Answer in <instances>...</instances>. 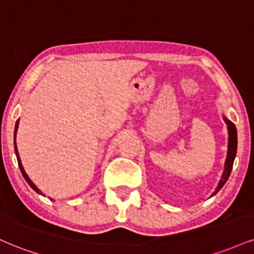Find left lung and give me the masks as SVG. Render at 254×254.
I'll return each mask as SVG.
<instances>
[{"label":"left lung","instance_id":"8db88e82","mask_svg":"<svg viewBox=\"0 0 254 254\" xmlns=\"http://www.w3.org/2000/svg\"><path fill=\"white\" fill-rule=\"evenodd\" d=\"M225 123L227 124V129H228V150H227V157H226V162H225V169L224 173H222L221 180H220L218 187L214 190V193L212 194V196L218 193V191L224 187V185L226 181L230 177V174L232 172V168H233V162L235 158V155H237V145H238V137H237V129H235V125L232 123L231 121H228L227 118L224 117Z\"/></svg>","mask_w":254,"mask_h":254}]
</instances>
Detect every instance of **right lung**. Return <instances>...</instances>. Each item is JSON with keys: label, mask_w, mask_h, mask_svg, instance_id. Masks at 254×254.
Wrapping results in <instances>:
<instances>
[{"label": "right lung", "mask_w": 254, "mask_h": 254, "mask_svg": "<svg viewBox=\"0 0 254 254\" xmlns=\"http://www.w3.org/2000/svg\"><path fill=\"white\" fill-rule=\"evenodd\" d=\"M17 127H19V121H16V124H15V130H14V148H15V154H16L17 163H19L20 170H21V173H22V175H23V177H24V180H26L27 183H28V185L30 186V187H32L33 189H34V190H35L36 193H38V194H41V195H44V194H42V191L40 190V189H39L38 187H36V186L34 185V183L32 182V180L29 179L28 175H27L26 172H24V169H23V166H22V163H21V160H20V156H19V151H17V146H16V132H17Z\"/></svg>", "instance_id": "obj_1"}]
</instances>
